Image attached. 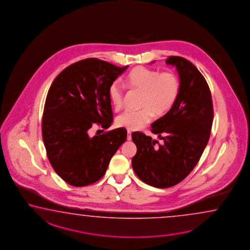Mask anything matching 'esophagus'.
Returning <instances> with one entry per match:
<instances>
[{"mask_svg":"<svg viewBox=\"0 0 250 250\" xmlns=\"http://www.w3.org/2000/svg\"><path fill=\"white\" fill-rule=\"evenodd\" d=\"M127 140L128 141H131L132 140V133L130 131L127 132Z\"/></svg>","mask_w":250,"mask_h":250,"instance_id":"obj_1","label":"esophagus"}]
</instances>
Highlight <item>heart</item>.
I'll return each instance as SVG.
<instances>
[{"label":"heart","instance_id":"obj_1","mask_svg":"<svg viewBox=\"0 0 250 250\" xmlns=\"http://www.w3.org/2000/svg\"><path fill=\"white\" fill-rule=\"evenodd\" d=\"M128 86L143 92L141 109L126 110L119 115L117 124L120 127L138 131L151 121L153 115L163 116L177 101L180 81L173 71L160 72L146 66H136L126 77ZM125 87L120 80H115L108 87V96L115 108L123 106Z\"/></svg>","mask_w":250,"mask_h":250}]
</instances>
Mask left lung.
<instances>
[{
	"mask_svg": "<svg viewBox=\"0 0 250 250\" xmlns=\"http://www.w3.org/2000/svg\"><path fill=\"white\" fill-rule=\"evenodd\" d=\"M166 63L176 67L180 92L173 107L151 125V132L163 143L141 132L132 134L137 147L133 171L156 188L172 187L193 170L208 143L214 119L211 92L199 69L182 57H169Z\"/></svg>",
	"mask_w": 250,
	"mask_h": 250,
	"instance_id": "left-lung-1",
	"label": "left lung"
}]
</instances>
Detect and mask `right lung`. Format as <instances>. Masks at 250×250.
Listing matches in <instances>:
<instances>
[{
    "label": "right lung",
    "mask_w": 250,
    "mask_h": 250,
    "mask_svg": "<svg viewBox=\"0 0 250 250\" xmlns=\"http://www.w3.org/2000/svg\"><path fill=\"white\" fill-rule=\"evenodd\" d=\"M129 66H115L94 58L66 67L47 93L42 133L52 168L76 187L94 184L105 174L110 159L125 142V128L90 137L97 124L113 122L108 87Z\"/></svg>",
    "instance_id": "1"
}]
</instances>
